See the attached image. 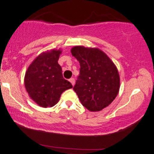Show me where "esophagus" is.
<instances>
[{"instance_id":"1","label":"esophagus","mask_w":154,"mask_h":154,"mask_svg":"<svg viewBox=\"0 0 154 154\" xmlns=\"http://www.w3.org/2000/svg\"><path fill=\"white\" fill-rule=\"evenodd\" d=\"M69 82L71 83V85H73V86H74V85H75V79L72 77V78L69 79Z\"/></svg>"}]
</instances>
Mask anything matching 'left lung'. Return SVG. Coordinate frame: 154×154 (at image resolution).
<instances>
[{
  "label": "left lung",
  "instance_id": "8db88e82",
  "mask_svg": "<svg viewBox=\"0 0 154 154\" xmlns=\"http://www.w3.org/2000/svg\"><path fill=\"white\" fill-rule=\"evenodd\" d=\"M71 53L80 63V74L73 90L83 106L98 112L109 106L117 96L119 74L114 63L101 49L74 46Z\"/></svg>",
  "mask_w": 154,
  "mask_h": 154
}]
</instances>
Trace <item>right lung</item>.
<instances>
[{"mask_svg":"<svg viewBox=\"0 0 154 154\" xmlns=\"http://www.w3.org/2000/svg\"><path fill=\"white\" fill-rule=\"evenodd\" d=\"M60 49H52L38 55L30 64L25 75V86L29 95L43 108L53 107L61 94L73 86L63 77L58 63Z\"/></svg>","mask_w":154,"mask_h":154,"instance_id":"obj_1","label":"right lung"}]
</instances>
